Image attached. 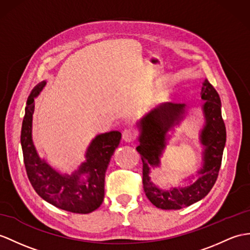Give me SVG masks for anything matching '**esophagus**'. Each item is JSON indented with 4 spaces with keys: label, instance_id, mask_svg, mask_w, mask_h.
Returning <instances> with one entry per match:
<instances>
[{
    "label": "esophagus",
    "instance_id": "1",
    "mask_svg": "<svg viewBox=\"0 0 250 250\" xmlns=\"http://www.w3.org/2000/svg\"><path fill=\"white\" fill-rule=\"evenodd\" d=\"M122 138H123V140L126 142L135 141L137 138V132L135 129L131 128V127H127V128H125L123 130V133H122Z\"/></svg>",
    "mask_w": 250,
    "mask_h": 250
}]
</instances>
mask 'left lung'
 Returning a JSON list of instances; mask_svg holds the SVG:
<instances>
[{"instance_id":"8db88e82","label":"left lung","mask_w":250,"mask_h":250,"mask_svg":"<svg viewBox=\"0 0 250 250\" xmlns=\"http://www.w3.org/2000/svg\"><path fill=\"white\" fill-rule=\"evenodd\" d=\"M202 99L206 101V126L200 136L202 143L206 146L205 164L198 179L191 185L163 191L155 187L148 177L149 167L159 166L167 132L178 124L185 112V104H163L150 111L141 123V136L137 150L143 163V188L146 197L157 208L177 210L196 203L211 191L217 179L226 143V127L222 118L220 95L208 79L203 83Z\"/></svg>"}]
</instances>
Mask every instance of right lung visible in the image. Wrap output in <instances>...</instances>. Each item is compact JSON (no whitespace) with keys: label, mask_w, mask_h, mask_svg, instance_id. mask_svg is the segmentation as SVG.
Segmentation results:
<instances>
[{"label":"right lung","mask_w":250,"mask_h":250,"mask_svg":"<svg viewBox=\"0 0 250 250\" xmlns=\"http://www.w3.org/2000/svg\"><path fill=\"white\" fill-rule=\"evenodd\" d=\"M45 86L41 82L30 92L23 118L21 145L27 177L39 195L58 208L86 214L102 205L105 195V174L114 149L121 141V132L110 131L97 136L87 150V161L73 175H60L42 161L32 140V120L35 97ZM82 174L87 176L80 179Z\"/></svg>","instance_id":"1"}]
</instances>
